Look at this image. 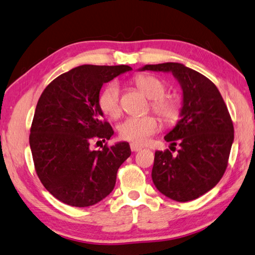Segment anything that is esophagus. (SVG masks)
Listing matches in <instances>:
<instances>
[{
    "label": "esophagus",
    "instance_id": "34e87169",
    "mask_svg": "<svg viewBox=\"0 0 255 255\" xmlns=\"http://www.w3.org/2000/svg\"><path fill=\"white\" fill-rule=\"evenodd\" d=\"M129 146H131V150L132 151H138V150L142 149V146L136 145V144H134V143H132Z\"/></svg>",
    "mask_w": 255,
    "mask_h": 255
}]
</instances>
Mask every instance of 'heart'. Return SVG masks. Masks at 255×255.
<instances>
[{
    "label": "heart",
    "instance_id": "obj_1",
    "mask_svg": "<svg viewBox=\"0 0 255 255\" xmlns=\"http://www.w3.org/2000/svg\"><path fill=\"white\" fill-rule=\"evenodd\" d=\"M135 85L147 98L151 100V109L163 121L172 124L179 120L181 113L180 101L172 96H165L166 84L159 78L140 75L135 78ZM99 106L105 115L111 118H118L121 115L120 88L117 84L112 83L105 88L100 95ZM158 128L159 123L155 117H128L119 126V133L124 139L143 144L158 131Z\"/></svg>",
    "mask_w": 255,
    "mask_h": 255
}]
</instances>
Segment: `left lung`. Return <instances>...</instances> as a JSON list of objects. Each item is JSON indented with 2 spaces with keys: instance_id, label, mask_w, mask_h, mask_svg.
<instances>
[{
  "instance_id": "8db88e82",
  "label": "left lung",
  "mask_w": 255,
  "mask_h": 255,
  "mask_svg": "<svg viewBox=\"0 0 255 255\" xmlns=\"http://www.w3.org/2000/svg\"><path fill=\"white\" fill-rule=\"evenodd\" d=\"M138 71L171 73L182 89L180 120L165 139L177 154L155 152L151 179L157 190L189 202L212 190L224 175L234 142V124L215 84L181 63L147 64ZM175 149V147H173Z\"/></svg>"
}]
</instances>
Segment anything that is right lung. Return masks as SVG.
I'll return each instance as SVG.
<instances>
[{"label": "right lung", "instance_id": "obj_1", "mask_svg": "<svg viewBox=\"0 0 255 255\" xmlns=\"http://www.w3.org/2000/svg\"><path fill=\"white\" fill-rule=\"evenodd\" d=\"M131 70L77 66L51 82L38 100L29 136L33 163L44 188L64 204L87 207L104 200L131 155L127 142L90 149L93 140L105 142L113 135L99 106L101 87Z\"/></svg>", "mask_w": 255, "mask_h": 255}]
</instances>
